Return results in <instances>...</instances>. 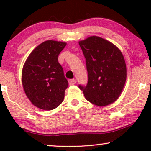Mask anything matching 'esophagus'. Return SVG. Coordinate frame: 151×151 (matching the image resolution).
Returning <instances> with one entry per match:
<instances>
[{"label": "esophagus", "instance_id": "esophagus-1", "mask_svg": "<svg viewBox=\"0 0 151 151\" xmlns=\"http://www.w3.org/2000/svg\"><path fill=\"white\" fill-rule=\"evenodd\" d=\"M76 83V80L75 79H71L69 80V85H73Z\"/></svg>", "mask_w": 151, "mask_h": 151}]
</instances>
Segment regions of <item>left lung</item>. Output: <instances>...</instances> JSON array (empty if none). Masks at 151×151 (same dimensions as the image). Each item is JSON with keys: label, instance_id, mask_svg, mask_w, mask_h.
Returning <instances> with one entry per match:
<instances>
[{"label": "left lung", "instance_id": "8db88e82", "mask_svg": "<svg viewBox=\"0 0 151 151\" xmlns=\"http://www.w3.org/2000/svg\"><path fill=\"white\" fill-rule=\"evenodd\" d=\"M86 59L88 83L79 85L88 102L106 106L120 96L127 79V66L121 51L112 42L93 36L79 41Z\"/></svg>", "mask_w": 151, "mask_h": 151}]
</instances>
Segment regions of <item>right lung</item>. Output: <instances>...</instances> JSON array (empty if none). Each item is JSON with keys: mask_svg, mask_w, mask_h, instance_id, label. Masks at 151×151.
<instances>
[{"mask_svg": "<svg viewBox=\"0 0 151 151\" xmlns=\"http://www.w3.org/2000/svg\"><path fill=\"white\" fill-rule=\"evenodd\" d=\"M67 43L47 40L32 51L23 65L22 83L26 96L35 106L53 110L63 102L68 81L58 60Z\"/></svg>", "mask_w": 151, "mask_h": 151, "instance_id": "1", "label": "right lung"}]
</instances>
